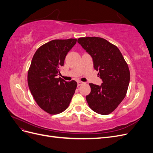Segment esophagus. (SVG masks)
<instances>
[{"instance_id": "obj_1", "label": "esophagus", "mask_w": 153, "mask_h": 153, "mask_svg": "<svg viewBox=\"0 0 153 153\" xmlns=\"http://www.w3.org/2000/svg\"><path fill=\"white\" fill-rule=\"evenodd\" d=\"M83 84H84V82H82V81H78V82H77V85H78V86H80V85H82Z\"/></svg>"}]
</instances>
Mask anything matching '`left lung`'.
<instances>
[{
	"instance_id": "1",
	"label": "left lung",
	"mask_w": 153,
	"mask_h": 153,
	"mask_svg": "<svg viewBox=\"0 0 153 153\" xmlns=\"http://www.w3.org/2000/svg\"><path fill=\"white\" fill-rule=\"evenodd\" d=\"M77 41L92 58L103 81L100 85L89 84L91 91L86 96L87 102L95 112L108 115L126 96L130 80L128 64L116 46L103 38L86 37Z\"/></svg>"
}]
</instances>
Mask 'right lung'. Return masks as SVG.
Here are the masks:
<instances>
[{
	"label": "right lung",
	"instance_id": "obj_1",
	"mask_svg": "<svg viewBox=\"0 0 153 153\" xmlns=\"http://www.w3.org/2000/svg\"><path fill=\"white\" fill-rule=\"evenodd\" d=\"M76 39H54L40 47L32 57L27 81L29 89L39 107L50 114L65 110L75 93L77 83L57 78L66 55Z\"/></svg>",
	"mask_w": 153,
	"mask_h": 153
}]
</instances>
